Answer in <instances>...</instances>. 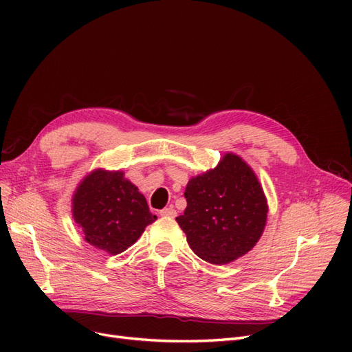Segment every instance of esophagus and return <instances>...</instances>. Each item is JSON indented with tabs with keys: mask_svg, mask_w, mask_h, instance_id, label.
<instances>
[{
	"mask_svg": "<svg viewBox=\"0 0 352 352\" xmlns=\"http://www.w3.org/2000/svg\"><path fill=\"white\" fill-rule=\"evenodd\" d=\"M160 214L163 217H176V210L173 207H166L160 211Z\"/></svg>",
	"mask_w": 352,
	"mask_h": 352,
	"instance_id": "34e87169",
	"label": "esophagus"
}]
</instances>
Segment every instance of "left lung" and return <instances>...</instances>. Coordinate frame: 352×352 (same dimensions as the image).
<instances>
[{"instance_id":"1","label":"left lung","mask_w":352,"mask_h":352,"mask_svg":"<svg viewBox=\"0 0 352 352\" xmlns=\"http://www.w3.org/2000/svg\"><path fill=\"white\" fill-rule=\"evenodd\" d=\"M188 206L176 217L199 258L228 264L251 251L267 223V198L245 160L226 153L214 168L189 179Z\"/></svg>"}]
</instances>
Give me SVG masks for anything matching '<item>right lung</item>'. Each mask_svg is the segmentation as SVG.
I'll use <instances>...</instances> for the list:
<instances>
[{"label": "right lung", "mask_w": 352, "mask_h": 352, "mask_svg": "<svg viewBox=\"0 0 352 352\" xmlns=\"http://www.w3.org/2000/svg\"><path fill=\"white\" fill-rule=\"evenodd\" d=\"M72 216L85 241L111 255L126 251L157 220L124 172L105 168L80 180L72 197Z\"/></svg>", "instance_id": "right-lung-1"}]
</instances>
